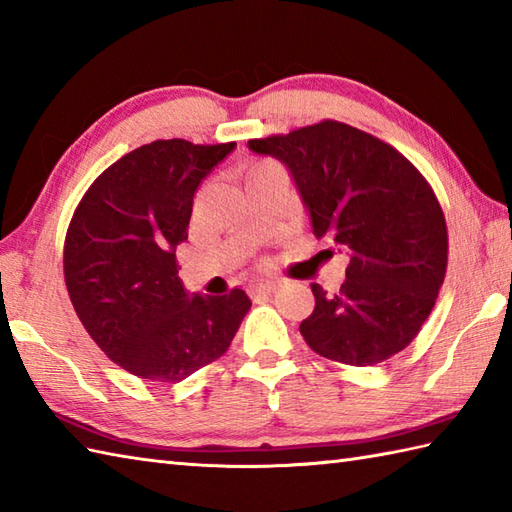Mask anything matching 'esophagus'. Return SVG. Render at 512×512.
Wrapping results in <instances>:
<instances>
[{
    "instance_id": "34e87169",
    "label": "esophagus",
    "mask_w": 512,
    "mask_h": 512,
    "mask_svg": "<svg viewBox=\"0 0 512 512\" xmlns=\"http://www.w3.org/2000/svg\"><path fill=\"white\" fill-rule=\"evenodd\" d=\"M277 290V284H270V281H266V284H257V286H250L248 292L250 297H257V295H270V292Z\"/></svg>"
}]
</instances>
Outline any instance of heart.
<instances>
[{
  "mask_svg": "<svg viewBox=\"0 0 512 512\" xmlns=\"http://www.w3.org/2000/svg\"><path fill=\"white\" fill-rule=\"evenodd\" d=\"M270 167H275V165H270V162H259V165L248 169V178H250V176H257V173H262V171H266V169H270Z\"/></svg>",
  "mask_w": 512,
  "mask_h": 512,
  "instance_id": "1",
  "label": "heart"
}]
</instances>
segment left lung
Wrapping results in <instances>:
<instances>
[{
	"label": "left lung",
	"mask_w": 512,
	"mask_h": 512,
	"mask_svg": "<svg viewBox=\"0 0 512 512\" xmlns=\"http://www.w3.org/2000/svg\"><path fill=\"white\" fill-rule=\"evenodd\" d=\"M248 147L284 162L314 235L350 255L339 292L310 286L314 312L299 330L312 352L372 367L405 350L449 262L447 220L427 178L385 140L330 118Z\"/></svg>",
	"instance_id": "1"
}]
</instances>
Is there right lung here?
<instances>
[{"label": "right lung", "mask_w": 512, "mask_h": 512, "mask_svg": "<svg viewBox=\"0 0 512 512\" xmlns=\"http://www.w3.org/2000/svg\"><path fill=\"white\" fill-rule=\"evenodd\" d=\"M235 143L171 138L129 151L76 204L63 277L76 317L105 356L149 383H180L231 345L250 299L184 292L176 246L193 195Z\"/></svg>", "instance_id": "right-lung-1"}]
</instances>
